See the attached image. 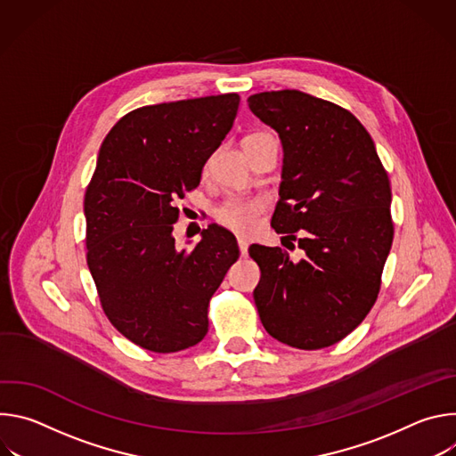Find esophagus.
Instances as JSON below:
<instances>
[{
  "label": "esophagus",
  "instance_id": "1",
  "mask_svg": "<svg viewBox=\"0 0 456 456\" xmlns=\"http://www.w3.org/2000/svg\"><path fill=\"white\" fill-rule=\"evenodd\" d=\"M238 247H240V252L241 256H247V248H248V243L245 238H238Z\"/></svg>",
  "mask_w": 456,
  "mask_h": 456
}]
</instances>
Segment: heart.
I'll return each instance as SVG.
<instances>
[{
	"instance_id": "heart-1",
	"label": "heart",
	"mask_w": 456,
	"mask_h": 456,
	"mask_svg": "<svg viewBox=\"0 0 456 456\" xmlns=\"http://www.w3.org/2000/svg\"><path fill=\"white\" fill-rule=\"evenodd\" d=\"M257 211L259 202L256 200H229L216 211V218L231 231L248 234L256 227Z\"/></svg>"
}]
</instances>
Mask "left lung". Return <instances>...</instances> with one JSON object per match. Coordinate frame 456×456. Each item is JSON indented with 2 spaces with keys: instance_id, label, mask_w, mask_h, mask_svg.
Masks as SVG:
<instances>
[{
  "instance_id": "obj_1",
  "label": "left lung",
  "mask_w": 456,
  "mask_h": 456,
  "mask_svg": "<svg viewBox=\"0 0 456 456\" xmlns=\"http://www.w3.org/2000/svg\"><path fill=\"white\" fill-rule=\"evenodd\" d=\"M250 111L280 135L283 167L271 225L303 250L250 245L262 271L254 303L278 341L319 350L346 338L373 306L394 241L392 189L364 126L299 90L262 92Z\"/></svg>"
}]
</instances>
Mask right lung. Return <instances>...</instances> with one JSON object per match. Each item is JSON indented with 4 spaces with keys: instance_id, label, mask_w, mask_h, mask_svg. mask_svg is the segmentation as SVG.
Returning <instances> with one entry per match:
<instances>
[{
    "instance_id": "right-lung-1",
    "label": "right lung",
    "mask_w": 456,
    "mask_h": 456,
    "mask_svg": "<svg viewBox=\"0 0 456 456\" xmlns=\"http://www.w3.org/2000/svg\"><path fill=\"white\" fill-rule=\"evenodd\" d=\"M238 104V94H224L142 106L101 144L85 194L86 262L110 322L144 350L199 345L209 299L240 256L234 234L218 224L191 250L173 238L175 202L200 183Z\"/></svg>"
}]
</instances>
